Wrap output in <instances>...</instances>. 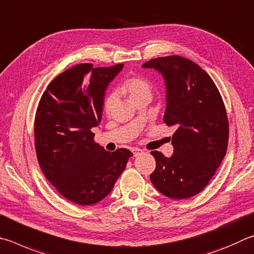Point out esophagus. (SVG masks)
<instances>
[{
  "label": "esophagus",
  "mask_w": 254,
  "mask_h": 254,
  "mask_svg": "<svg viewBox=\"0 0 254 254\" xmlns=\"http://www.w3.org/2000/svg\"><path fill=\"white\" fill-rule=\"evenodd\" d=\"M132 152H133V155L134 156H139L140 154H142V150L141 149H137V147H134V149L132 150Z\"/></svg>",
  "instance_id": "obj_1"
}]
</instances>
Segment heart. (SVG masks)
Wrapping results in <instances>:
<instances>
[{
    "label": "heart",
    "instance_id": "b5f03b06",
    "mask_svg": "<svg viewBox=\"0 0 254 254\" xmlns=\"http://www.w3.org/2000/svg\"><path fill=\"white\" fill-rule=\"evenodd\" d=\"M119 93L127 96L133 103L144 98L151 99L152 96V84L144 77L141 76H132L123 82L120 86ZM118 103V96L115 93L109 94L104 100L103 111L107 115H110Z\"/></svg>",
    "mask_w": 254,
    "mask_h": 254
}]
</instances>
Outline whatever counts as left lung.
<instances>
[{"instance_id": "8db88e82", "label": "left lung", "mask_w": 254, "mask_h": 254, "mask_svg": "<svg viewBox=\"0 0 254 254\" xmlns=\"http://www.w3.org/2000/svg\"><path fill=\"white\" fill-rule=\"evenodd\" d=\"M144 68L161 73L167 89L163 121L175 126L173 154L159 151L151 182L159 192L182 200L200 193L220 167L228 149L229 122L218 87L209 74L186 58H156Z\"/></svg>"}]
</instances>
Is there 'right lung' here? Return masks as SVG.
I'll return each instance as SVG.
<instances>
[{
    "label": "right lung",
    "mask_w": 254,
    "mask_h": 254,
    "mask_svg": "<svg viewBox=\"0 0 254 254\" xmlns=\"http://www.w3.org/2000/svg\"><path fill=\"white\" fill-rule=\"evenodd\" d=\"M122 68L79 64L55 77L40 100L34 122L39 164L60 194L76 204L109 195L133 155L127 149L105 151L92 132L102 119L105 90Z\"/></svg>",
    "instance_id": "obj_1"
}]
</instances>
